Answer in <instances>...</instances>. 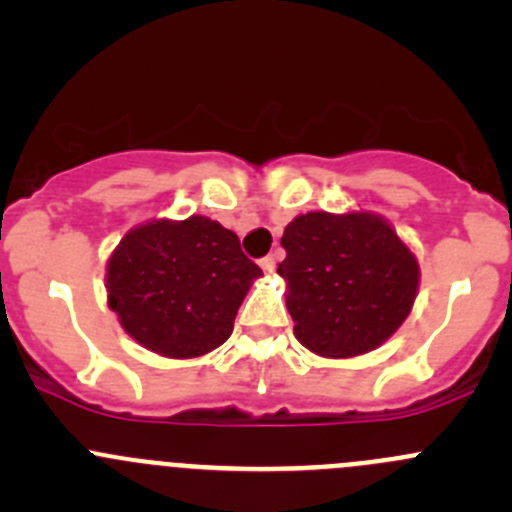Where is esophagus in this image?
Returning a JSON list of instances; mask_svg holds the SVG:
<instances>
[{
    "label": "esophagus",
    "mask_w": 512,
    "mask_h": 512,
    "mask_svg": "<svg viewBox=\"0 0 512 512\" xmlns=\"http://www.w3.org/2000/svg\"><path fill=\"white\" fill-rule=\"evenodd\" d=\"M260 267H262V270L267 272V275H272V272H275V267H277V255H267V257H262V260H260Z\"/></svg>",
    "instance_id": "obj_1"
}]
</instances>
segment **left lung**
Listing matches in <instances>:
<instances>
[{"instance_id": "8db88e82", "label": "left lung", "mask_w": 512, "mask_h": 512, "mask_svg": "<svg viewBox=\"0 0 512 512\" xmlns=\"http://www.w3.org/2000/svg\"><path fill=\"white\" fill-rule=\"evenodd\" d=\"M285 280L294 337L324 359L381 347L406 322L421 270L389 220L369 210L297 215L285 227Z\"/></svg>"}]
</instances>
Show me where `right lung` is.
I'll return each instance as SVG.
<instances>
[{
    "label": "right lung",
    "mask_w": 512,
    "mask_h": 512,
    "mask_svg": "<svg viewBox=\"0 0 512 512\" xmlns=\"http://www.w3.org/2000/svg\"><path fill=\"white\" fill-rule=\"evenodd\" d=\"M262 270L205 215L148 220L106 262L108 307L128 337L168 359H198L227 342Z\"/></svg>",
    "instance_id": "right-lung-1"
}]
</instances>
